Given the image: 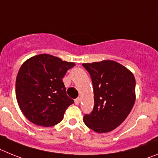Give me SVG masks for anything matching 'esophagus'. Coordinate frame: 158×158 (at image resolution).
I'll use <instances>...</instances> for the list:
<instances>
[{
  "instance_id": "obj_1",
  "label": "esophagus",
  "mask_w": 158,
  "mask_h": 158,
  "mask_svg": "<svg viewBox=\"0 0 158 158\" xmlns=\"http://www.w3.org/2000/svg\"><path fill=\"white\" fill-rule=\"evenodd\" d=\"M75 103H76V105H79V104L80 103V98H76V100H75Z\"/></svg>"
}]
</instances>
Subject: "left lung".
<instances>
[{
    "label": "left lung",
    "mask_w": 158,
    "mask_h": 158,
    "mask_svg": "<svg viewBox=\"0 0 158 158\" xmlns=\"http://www.w3.org/2000/svg\"><path fill=\"white\" fill-rule=\"evenodd\" d=\"M90 75L94 106L83 122L97 133H106L119 127L135 102V79L131 72L118 62L105 60L82 64Z\"/></svg>",
    "instance_id": "1"
}]
</instances>
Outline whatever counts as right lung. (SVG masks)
<instances>
[{"label":"right lung","instance_id":"1","mask_svg":"<svg viewBox=\"0 0 158 158\" xmlns=\"http://www.w3.org/2000/svg\"><path fill=\"white\" fill-rule=\"evenodd\" d=\"M76 64L50 54H38L21 65L15 81V96L26 118L38 126L51 127L63 120L74 101L66 94L62 79Z\"/></svg>","mask_w":158,"mask_h":158}]
</instances>
